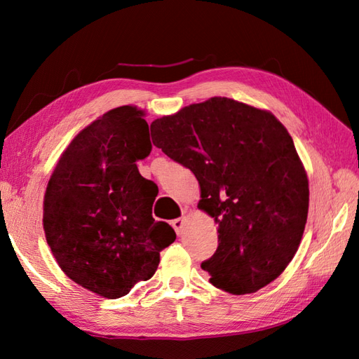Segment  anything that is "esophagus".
<instances>
[{
  "label": "esophagus",
  "mask_w": 359,
  "mask_h": 359,
  "mask_svg": "<svg viewBox=\"0 0 359 359\" xmlns=\"http://www.w3.org/2000/svg\"><path fill=\"white\" fill-rule=\"evenodd\" d=\"M184 224H185V217H177V219L171 220V225H172V228H174L175 233H177V234L182 233V228H184Z\"/></svg>",
  "instance_id": "34e87169"
}]
</instances>
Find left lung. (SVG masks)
<instances>
[{
	"instance_id": "1",
	"label": "left lung",
	"mask_w": 359,
	"mask_h": 359,
	"mask_svg": "<svg viewBox=\"0 0 359 359\" xmlns=\"http://www.w3.org/2000/svg\"><path fill=\"white\" fill-rule=\"evenodd\" d=\"M152 143L199 180V207L219 225L210 282L233 294L270 284L296 255L309 179L293 139L271 112L212 97L151 123Z\"/></svg>"
}]
</instances>
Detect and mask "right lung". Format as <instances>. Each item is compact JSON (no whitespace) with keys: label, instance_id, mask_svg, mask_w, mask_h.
Masks as SVG:
<instances>
[{"label":"right lung","instance_id":"right-lung-1","mask_svg":"<svg viewBox=\"0 0 359 359\" xmlns=\"http://www.w3.org/2000/svg\"><path fill=\"white\" fill-rule=\"evenodd\" d=\"M144 112L120 106L80 131L60 157L43 203V228L60 269L108 299L156 273L160 251L175 241L156 222L157 187L137 160L149 156Z\"/></svg>","mask_w":359,"mask_h":359}]
</instances>
